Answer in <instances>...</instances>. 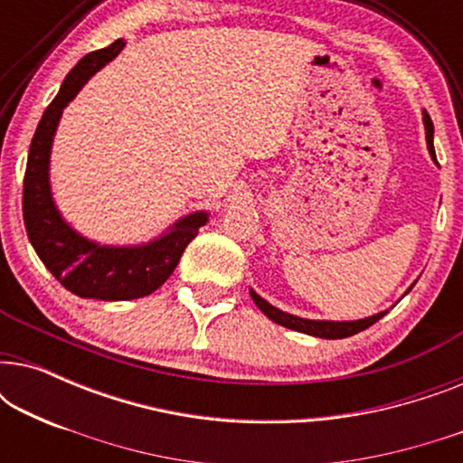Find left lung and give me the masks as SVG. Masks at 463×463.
Here are the masks:
<instances>
[{
	"instance_id": "obj_1",
	"label": "left lung",
	"mask_w": 463,
	"mask_h": 463,
	"mask_svg": "<svg viewBox=\"0 0 463 463\" xmlns=\"http://www.w3.org/2000/svg\"><path fill=\"white\" fill-rule=\"evenodd\" d=\"M423 128H426V145H428L430 157H432V160L436 162V154H434V124H432V119H430V116H428L426 111H423ZM415 282L407 288V293L415 287ZM249 290H250L252 301H255V306L261 309V312L268 316L269 320H274L276 325L293 328V331H297V333H306V335H312V337H320V339H344V337H350V335H356L360 331H364V328H369L371 325H375L379 318H383V316L388 314V309H383V312L366 316V318H360V320H312V318H301V316L282 312V309H278L276 306H271L269 301H265L261 295H257L252 288H249ZM407 293H404V295H407Z\"/></svg>"
}]
</instances>
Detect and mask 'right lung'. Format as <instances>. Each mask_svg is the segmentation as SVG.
<instances>
[{
	"label": "right lung",
	"instance_id": "obj_1",
	"mask_svg": "<svg viewBox=\"0 0 463 463\" xmlns=\"http://www.w3.org/2000/svg\"><path fill=\"white\" fill-rule=\"evenodd\" d=\"M124 46V40H116L109 48L86 54L69 71L56 99L37 124L24 173L23 217L29 242L50 274L81 299L128 301L151 295L168 280L183 250L211 217L208 211H194L147 242L103 244L69 225L56 206L50 183V156L62 111L88 80L116 59Z\"/></svg>",
	"mask_w": 463,
	"mask_h": 463
}]
</instances>
